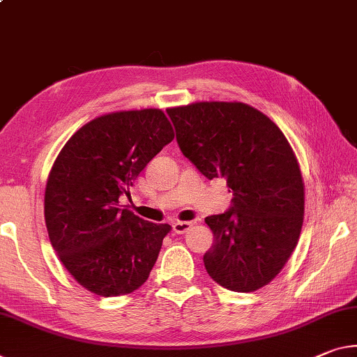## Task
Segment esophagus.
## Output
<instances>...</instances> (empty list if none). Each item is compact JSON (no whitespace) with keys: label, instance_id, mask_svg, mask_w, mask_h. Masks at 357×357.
Masks as SVG:
<instances>
[{"label":"esophagus","instance_id":"esophagus-1","mask_svg":"<svg viewBox=\"0 0 357 357\" xmlns=\"http://www.w3.org/2000/svg\"><path fill=\"white\" fill-rule=\"evenodd\" d=\"M192 229V222H181V220H178V222L173 224V231L174 234H185V231H189Z\"/></svg>","mask_w":357,"mask_h":357}]
</instances>
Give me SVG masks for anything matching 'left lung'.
Here are the masks:
<instances>
[{
    "label": "left lung",
    "mask_w": 357,
    "mask_h": 357,
    "mask_svg": "<svg viewBox=\"0 0 357 357\" xmlns=\"http://www.w3.org/2000/svg\"><path fill=\"white\" fill-rule=\"evenodd\" d=\"M183 154L234 194L227 211L208 216L214 235L203 262L225 289L252 292L284 267L301 236L305 192L291 144L245 103L202 101L167 109Z\"/></svg>",
    "instance_id": "obj_1"
}]
</instances>
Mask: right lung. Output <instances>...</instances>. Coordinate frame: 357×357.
I'll use <instances>...</instances> for the list:
<instances>
[{
  "label": "right lung",
  "mask_w": 357,
  "mask_h": 357,
  "mask_svg": "<svg viewBox=\"0 0 357 357\" xmlns=\"http://www.w3.org/2000/svg\"><path fill=\"white\" fill-rule=\"evenodd\" d=\"M174 138L160 109L121 111L79 128L50 169L44 218L73 278L103 297L137 291L169 231L119 208L144 167Z\"/></svg>",
  "instance_id": "add662e5"
}]
</instances>
